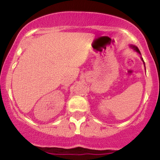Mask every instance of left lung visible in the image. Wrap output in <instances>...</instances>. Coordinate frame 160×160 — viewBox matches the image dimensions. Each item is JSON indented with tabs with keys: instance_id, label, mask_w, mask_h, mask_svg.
I'll return each instance as SVG.
<instances>
[{
	"instance_id": "8db88e82",
	"label": "left lung",
	"mask_w": 160,
	"mask_h": 160,
	"mask_svg": "<svg viewBox=\"0 0 160 160\" xmlns=\"http://www.w3.org/2000/svg\"><path fill=\"white\" fill-rule=\"evenodd\" d=\"M131 47H132V48H133L134 49H135V51H136V52H138V53H139V54H141L140 51H139V49H138V47H135V46H131ZM141 60H142V61H143V62H144V60H143V58H141ZM144 66H145V65H144Z\"/></svg>"
}]
</instances>
